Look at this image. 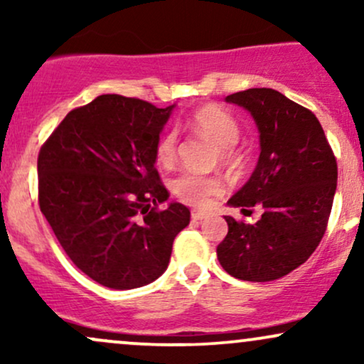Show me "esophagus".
I'll list each match as a JSON object with an SVG mask.
<instances>
[{
  "label": "esophagus",
  "mask_w": 364,
  "mask_h": 364,
  "mask_svg": "<svg viewBox=\"0 0 364 364\" xmlns=\"http://www.w3.org/2000/svg\"><path fill=\"white\" fill-rule=\"evenodd\" d=\"M202 219H205V212H198V210L191 212V220L198 223V220H202Z\"/></svg>",
  "instance_id": "esophagus-1"
}]
</instances>
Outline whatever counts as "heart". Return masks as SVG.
Segmentation results:
<instances>
[{
    "instance_id": "obj_1",
    "label": "heart",
    "mask_w": 364,
    "mask_h": 364,
    "mask_svg": "<svg viewBox=\"0 0 364 364\" xmlns=\"http://www.w3.org/2000/svg\"><path fill=\"white\" fill-rule=\"evenodd\" d=\"M190 127L193 132L207 136L220 147V159L225 164H232L236 161V154L232 145L240 139V127L236 119L229 112L217 106H205L191 116ZM178 154V133L169 129L161 136L156 145V157L159 164H173ZM173 193L179 200L193 207H205L212 196L220 195L224 190L223 179L217 176H205V174L183 171L171 183Z\"/></svg>"
}]
</instances>
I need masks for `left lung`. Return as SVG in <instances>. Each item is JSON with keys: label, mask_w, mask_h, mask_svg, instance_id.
<instances>
[{"label": "left lung", "mask_w": 364, "mask_h": 364, "mask_svg": "<svg viewBox=\"0 0 364 364\" xmlns=\"http://www.w3.org/2000/svg\"><path fill=\"white\" fill-rule=\"evenodd\" d=\"M252 114L260 133L257 168L229 207H263L255 224L224 215L228 236L217 246L223 269L241 281L269 282L298 269L325 235L337 188V162L311 111L274 89L225 97Z\"/></svg>", "instance_id": "obj_1"}]
</instances>
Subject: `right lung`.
Listing matches in <instances>:
<instances>
[{
    "mask_svg": "<svg viewBox=\"0 0 364 364\" xmlns=\"http://www.w3.org/2000/svg\"><path fill=\"white\" fill-rule=\"evenodd\" d=\"M173 106L104 94L70 111L37 159L39 205L61 248L92 281L135 289L161 277L190 224L156 169Z\"/></svg>",
    "mask_w": 364,
    "mask_h": 364,
    "instance_id": "add662e5",
    "label": "right lung"
}]
</instances>
